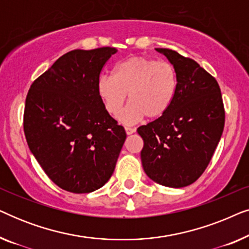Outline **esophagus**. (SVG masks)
Returning a JSON list of instances; mask_svg holds the SVG:
<instances>
[{"instance_id": "esophagus-1", "label": "esophagus", "mask_w": 249, "mask_h": 249, "mask_svg": "<svg viewBox=\"0 0 249 249\" xmlns=\"http://www.w3.org/2000/svg\"><path fill=\"white\" fill-rule=\"evenodd\" d=\"M124 130H125V134H127V135H132L136 131V129L131 128V127H125Z\"/></svg>"}]
</instances>
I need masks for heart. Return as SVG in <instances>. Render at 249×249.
Instances as JSON below:
<instances>
[{
	"label": "heart",
	"mask_w": 249,
	"mask_h": 249,
	"mask_svg": "<svg viewBox=\"0 0 249 249\" xmlns=\"http://www.w3.org/2000/svg\"><path fill=\"white\" fill-rule=\"evenodd\" d=\"M96 89L112 117L120 113L128 94L129 104L119 120L131 124L144 117L158 119L166 113L178 89V73L170 62L132 56L114 67L113 76H100Z\"/></svg>",
	"instance_id": "1"
}]
</instances>
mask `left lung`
I'll list each match as a JSON object with an SVG mask.
<instances>
[{
	"instance_id": "obj_1",
	"label": "left lung",
	"mask_w": 249,
	"mask_h": 249,
	"mask_svg": "<svg viewBox=\"0 0 249 249\" xmlns=\"http://www.w3.org/2000/svg\"><path fill=\"white\" fill-rule=\"evenodd\" d=\"M164 54L178 73V89L165 114L137 129L144 141V171L171 188L195 182L212 159L224 128L222 95L215 78L196 61L169 49Z\"/></svg>"
}]
</instances>
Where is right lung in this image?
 <instances>
[{
    "mask_svg": "<svg viewBox=\"0 0 249 249\" xmlns=\"http://www.w3.org/2000/svg\"><path fill=\"white\" fill-rule=\"evenodd\" d=\"M117 51H70L27 94V144L47 177L67 192L86 194L104 186L127 137L105 111L96 89L104 64Z\"/></svg>",
    "mask_w": 249,
    "mask_h": 249,
    "instance_id": "right-lung-1",
    "label": "right lung"
}]
</instances>
